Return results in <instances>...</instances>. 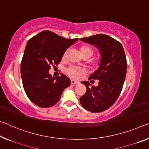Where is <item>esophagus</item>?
<instances>
[{
	"instance_id": "esophagus-1",
	"label": "esophagus",
	"mask_w": 149,
	"mask_h": 149,
	"mask_svg": "<svg viewBox=\"0 0 149 149\" xmlns=\"http://www.w3.org/2000/svg\"><path fill=\"white\" fill-rule=\"evenodd\" d=\"M71 84L73 85H77V84H79V83L78 81H75V80H74V79H72V80H71Z\"/></svg>"
}]
</instances>
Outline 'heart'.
I'll list each match as a JSON object with an SVG mask.
<instances>
[{"label":"heart","instance_id":"obj_1","mask_svg":"<svg viewBox=\"0 0 149 149\" xmlns=\"http://www.w3.org/2000/svg\"><path fill=\"white\" fill-rule=\"evenodd\" d=\"M80 50H81V55L83 56H88L89 58H90L93 54V49L89 46H81ZM66 56H67V52H65L63 55V58H65ZM93 65L95 68L99 67V64L97 63H94ZM65 71L67 74L70 75V77H73V78H78L82 73L84 72V70L82 68L75 67V66H70L69 68L66 69Z\"/></svg>","mask_w":149,"mask_h":149}]
</instances>
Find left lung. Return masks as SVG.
Segmentation results:
<instances>
[{
  "label": "left lung",
  "mask_w": 149,
  "mask_h": 149,
  "mask_svg": "<svg viewBox=\"0 0 149 149\" xmlns=\"http://www.w3.org/2000/svg\"><path fill=\"white\" fill-rule=\"evenodd\" d=\"M81 40L100 49L101 62L99 69L88 79H98V86H91L83 81L86 93L79 98L84 109L92 113H100L114 104L121 93L126 76L127 59L122 44L103 34L82 38Z\"/></svg>",
  "instance_id": "1"
}]
</instances>
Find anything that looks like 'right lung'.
I'll return each instance as SVG.
<instances>
[{
	"label": "right lung",
	"instance_id": "right-lung-1",
	"mask_svg": "<svg viewBox=\"0 0 149 149\" xmlns=\"http://www.w3.org/2000/svg\"><path fill=\"white\" fill-rule=\"evenodd\" d=\"M77 40L44 30L28 41L20 72L26 94L34 104L44 108L52 107L70 86V78L64 74L53 77L49 70L51 65L58 66L66 49Z\"/></svg>",
	"mask_w": 149,
	"mask_h": 149
}]
</instances>
